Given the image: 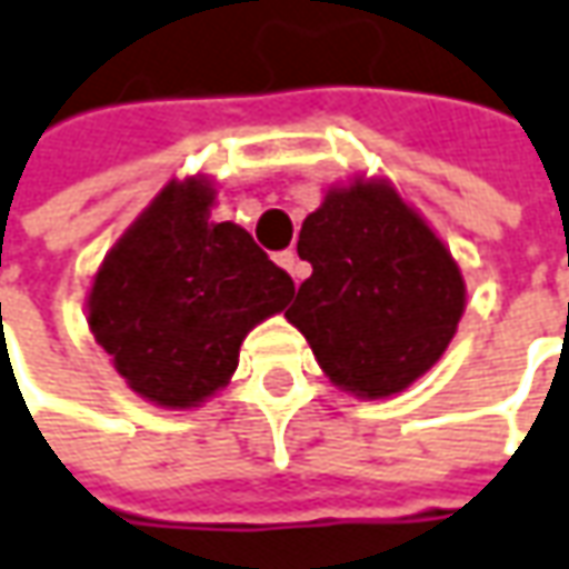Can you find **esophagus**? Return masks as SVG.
I'll list each match as a JSON object with an SVG mask.
<instances>
[{
    "mask_svg": "<svg viewBox=\"0 0 569 569\" xmlns=\"http://www.w3.org/2000/svg\"><path fill=\"white\" fill-rule=\"evenodd\" d=\"M277 264L283 267L286 273H289L296 283H302L305 277H308V267L299 261V254H296V251H283V254H277Z\"/></svg>",
    "mask_w": 569,
    "mask_h": 569,
    "instance_id": "esophagus-1",
    "label": "esophagus"
}]
</instances>
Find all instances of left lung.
Returning a JSON list of instances; mask_svg holds the SVG:
<instances>
[{"mask_svg": "<svg viewBox=\"0 0 569 569\" xmlns=\"http://www.w3.org/2000/svg\"><path fill=\"white\" fill-rule=\"evenodd\" d=\"M299 258L311 277L286 321L333 387L387 400L441 362L466 311V280L387 176L356 172L323 188L299 232Z\"/></svg>", "mask_w": 569, "mask_h": 569, "instance_id": "1", "label": "left lung"}]
</instances>
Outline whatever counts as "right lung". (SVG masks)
Wrapping results in <instances>:
<instances>
[{
  "instance_id": "right-lung-1",
  "label": "right lung",
  "mask_w": 569,
  "mask_h": 569,
  "mask_svg": "<svg viewBox=\"0 0 569 569\" xmlns=\"http://www.w3.org/2000/svg\"><path fill=\"white\" fill-rule=\"evenodd\" d=\"M217 182L194 172L157 191L88 289V327L131 393L160 409L204 406L239 349L296 292L239 223H217Z\"/></svg>"
}]
</instances>
